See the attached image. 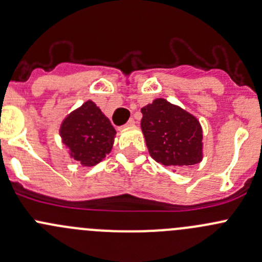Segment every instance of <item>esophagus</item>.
<instances>
[{
    "label": "esophagus",
    "instance_id": "esophagus-1",
    "mask_svg": "<svg viewBox=\"0 0 262 262\" xmlns=\"http://www.w3.org/2000/svg\"><path fill=\"white\" fill-rule=\"evenodd\" d=\"M134 124H136V120H134V119H129L128 123L125 124V126H134Z\"/></svg>",
    "mask_w": 262,
    "mask_h": 262
}]
</instances>
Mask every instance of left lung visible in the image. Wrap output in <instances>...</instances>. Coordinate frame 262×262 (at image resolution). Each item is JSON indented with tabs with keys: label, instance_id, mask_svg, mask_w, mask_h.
<instances>
[{
	"label": "left lung",
	"instance_id": "1",
	"mask_svg": "<svg viewBox=\"0 0 262 262\" xmlns=\"http://www.w3.org/2000/svg\"><path fill=\"white\" fill-rule=\"evenodd\" d=\"M142 132L150 157L167 167H187L203 160V129L182 107L156 99L141 109Z\"/></svg>",
	"mask_w": 262,
	"mask_h": 262
}]
</instances>
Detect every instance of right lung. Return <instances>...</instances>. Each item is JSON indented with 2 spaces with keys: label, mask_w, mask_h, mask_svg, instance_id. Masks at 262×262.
<instances>
[{
  "label": "right lung",
  "mask_w": 262,
  "mask_h": 262,
  "mask_svg": "<svg viewBox=\"0 0 262 262\" xmlns=\"http://www.w3.org/2000/svg\"><path fill=\"white\" fill-rule=\"evenodd\" d=\"M59 134L71 158L91 167L112 152L116 132L100 107L89 100L66 116Z\"/></svg>",
  "instance_id": "1"
}]
</instances>
